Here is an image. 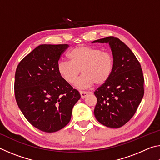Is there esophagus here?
Instances as JSON below:
<instances>
[{
  "instance_id": "1",
  "label": "esophagus",
  "mask_w": 160,
  "mask_h": 160,
  "mask_svg": "<svg viewBox=\"0 0 160 160\" xmlns=\"http://www.w3.org/2000/svg\"><path fill=\"white\" fill-rule=\"evenodd\" d=\"M80 94L81 98L84 99V98H85L87 96H88V94H89V92H85V91H80Z\"/></svg>"
}]
</instances>
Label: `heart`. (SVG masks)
Returning a JSON list of instances; mask_svg holds the SVG:
<instances>
[{
	"label": "heart",
	"mask_w": 160,
	"mask_h": 160,
	"mask_svg": "<svg viewBox=\"0 0 160 160\" xmlns=\"http://www.w3.org/2000/svg\"><path fill=\"white\" fill-rule=\"evenodd\" d=\"M69 61H61L57 65L61 78L71 84L80 70L82 75L75 83L78 89H86L94 85H102L112 76L114 67L112 54L88 46H79L68 54Z\"/></svg>",
	"instance_id": "b5f03b06"
}]
</instances>
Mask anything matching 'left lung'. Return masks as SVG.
<instances>
[{
	"mask_svg": "<svg viewBox=\"0 0 160 160\" xmlns=\"http://www.w3.org/2000/svg\"><path fill=\"white\" fill-rule=\"evenodd\" d=\"M97 42L109 44L114 67L109 80L94 92L97 102L94 113L102 125L120 128L133 116L144 95L142 70L134 53L118 38L92 42Z\"/></svg>",
	"mask_w": 160,
	"mask_h": 160,
	"instance_id": "obj_1",
	"label": "left lung"
}]
</instances>
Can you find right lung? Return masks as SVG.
<instances>
[{
  "instance_id": "right-lung-1",
  "label": "right lung",
  "mask_w": 160,
  "mask_h": 160,
  "mask_svg": "<svg viewBox=\"0 0 160 160\" xmlns=\"http://www.w3.org/2000/svg\"><path fill=\"white\" fill-rule=\"evenodd\" d=\"M68 44H42L18 64L15 95L19 108L35 128L53 132L64 128L80 94L59 75L57 65Z\"/></svg>"
}]
</instances>
